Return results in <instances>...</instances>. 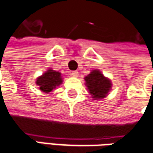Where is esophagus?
<instances>
[{"instance_id":"esophagus-1","label":"esophagus","mask_w":153,"mask_h":153,"mask_svg":"<svg viewBox=\"0 0 153 153\" xmlns=\"http://www.w3.org/2000/svg\"><path fill=\"white\" fill-rule=\"evenodd\" d=\"M71 75L74 77H78L79 75V72L77 71H72L71 72Z\"/></svg>"}]
</instances>
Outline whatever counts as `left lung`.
<instances>
[{
    "instance_id": "obj_1",
    "label": "left lung",
    "mask_w": 153,
    "mask_h": 153,
    "mask_svg": "<svg viewBox=\"0 0 153 153\" xmlns=\"http://www.w3.org/2000/svg\"><path fill=\"white\" fill-rule=\"evenodd\" d=\"M85 85L89 93L95 100L104 98L111 91V80L106 78L101 72L96 69L85 77Z\"/></svg>"
}]
</instances>
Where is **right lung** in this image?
Returning a JSON list of instances; mask_svg holds the SVG:
<instances>
[{
	"label": "right lung",
	"mask_w": 153,
	"mask_h": 153,
	"mask_svg": "<svg viewBox=\"0 0 153 153\" xmlns=\"http://www.w3.org/2000/svg\"><path fill=\"white\" fill-rule=\"evenodd\" d=\"M62 82V78L61 76V73L49 68L41 76L37 78L36 85H38L41 91L49 93L51 92L56 87L60 85Z\"/></svg>",
	"instance_id": "add662e5"
}]
</instances>
